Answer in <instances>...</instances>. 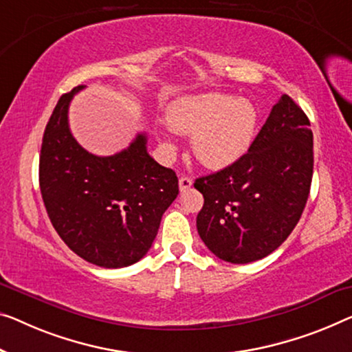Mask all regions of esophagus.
I'll return each instance as SVG.
<instances>
[{
  "instance_id": "34e87169",
  "label": "esophagus",
  "mask_w": 352,
  "mask_h": 352,
  "mask_svg": "<svg viewBox=\"0 0 352 352\" xmlns=\"http://www.w3.org/2000/svg\"><path fill=\"white\" fill-rule=\"evenodd\" d=\"M178 186H180L182 192L188 191L192 186V180H191V178H188V177H182L180 180H178Z\"/></svg>"
}]
</instances>
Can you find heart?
Returning <instances> with one entry per match:
<instances>
[{
	"instance_id": "obj_1",
	"label": "heart",
	"mask_w": 352,
	"mask_h": 352,
	"mask_svg": "<svg viewBox=\"0 0 352 352\" xmlns=\"http://www.w3.org/2000/svg\"><path fill=\"white\" fill-rule=\"evenodd\" d=\"M167 124L180 134H191L194 155L212 169L232 166L248 153L258 131V110L248 99L223 93L191 94L167 107ZM162 148L175 151V140L161 133Z\"/></svg>"
}]
</instances>
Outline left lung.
<instances>
[{"instance_id": "1", "label": "left lung", "mask_w": 352, "mask_h": 352, "mask_svg": "<svg viewBox=\"0 0 352 352\" xmlns=\"http://www.w3.org/2000/svg\"><path fill=\"white\" fill-rule=\"evenodd\" d=\"M313 178L310 120L283 94L242 160L197 178V232L217 258L248 264L269 256L297 226Z\"/></svg>"}]
</instances>
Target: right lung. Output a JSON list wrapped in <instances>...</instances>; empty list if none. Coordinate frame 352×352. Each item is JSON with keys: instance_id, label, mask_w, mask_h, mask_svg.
Masks as SVG:
<instances>
[{"instance_id": "add662e5", "label": "right lung", "mask_w": 352, "mask_h": 352, "mask_svg": "<svg viewBox=\"0 0 352 352\" xmlns=\"http://www.w3.org/2000/svg\"><path fill=\"white\" fill-rule=\"evenodd\" d=\"M83 88L63 94L45 126L42 201L55 230L77 256L104 269H122L150 250L162 213L178 194V178L148 155L145 134L112 156L82 148L69 129L67 109Z\"/></svg>"}]
</instances>
